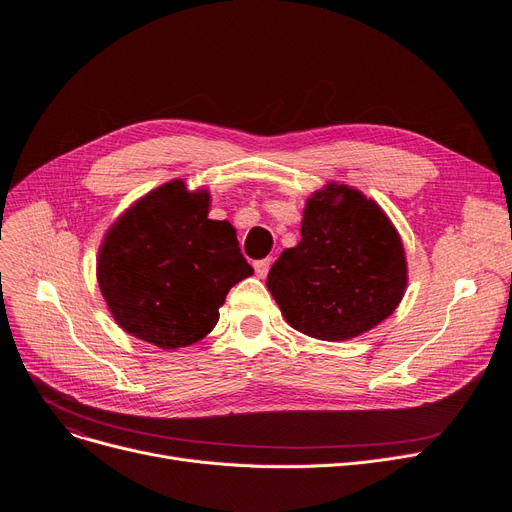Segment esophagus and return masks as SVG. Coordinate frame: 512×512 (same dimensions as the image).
I'll list each match as a JSON object with an SVG mask.
<instances>
[{"label": "esophagus", "instance_id": "34e87169", "mask_svg": "<svg viewBox=\"0 0 512 512\" xmlns=\"http://www.w3.org/2000/svg\"><path fill=\"white\" fill-rule=\"evenodd\" d=\"M270 265H272V259H261V261H255V274L259 278H265L267 272H270Z\"/></svg>", "mask_w": 512, "mask_h": 512}]
</instances>
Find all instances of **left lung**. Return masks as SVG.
<instances>
[{"label":"left lung","mask_w":512,"mask_h":512,"mask_svg":"<svg viewBox=\"0 0 512 512\" xmlns=\"http://www.w3.org/2000/svg\"><path fill=\"white\" fill-rule=\"evenodd\" d=\"M409 282L405 247L386 211L348 184L328 182L303 209L301 242L267 274L288 324L342 342L394 313Z\"/></svg>","instance_id":"left-lung-1"}]
</instances>
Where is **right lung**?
Segmentation results:
<instances>
[{"mask_svg": "<svg viewBox=\"0 0 512 512\" xmlns=\"http://www.w3.org/2000/svg\"><path fill=\"white\" fill-rule=\"evenodd\" d=\"M207 188L182 178L134 201L107 228L97 284L116 324L164 351L205 338L228 290L253 274L230 222L209 220Z\"/></svg>", "mask_w": 512, "mask_h": 512, "instance_id": "1", "label": "right lung"}]
</instances>
